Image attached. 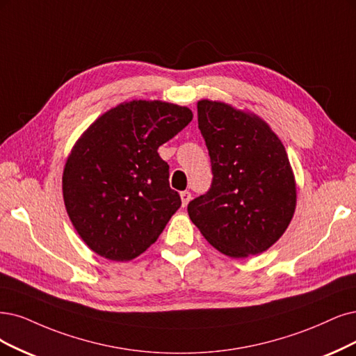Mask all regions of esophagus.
I'll return each instance as SVG.
<instances>
[{
	"mask_svg": "<svg viewBox=\"0 0 356 356\" xmlns=\"http://www.w3.org/2000/svg\"><path fill=\"white\" fill-rule=\"evenodd\" d=\"M180 198H181V205L186 207L189 204V201L192 200V195H191V192L185 191V192L180 193Z\"/></svg>",
	"mask_w": 356,
	"mask_h": 356,
	"instance_id": "esophagus-1",
	"label": "esophagus"
}]
</instances>
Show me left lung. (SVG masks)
I'll return each instance as SVG.
<instances>
[{
	"instance_id": "8db88e82",
	"label": "left lung",
	"mask_w": 356,
	"mask_h": 356,
	"mask_svg": "<svg viewBox=\"0 0 356 356\" xmlns=\"http://www.w3.org/2000/svg\"><path fill=\"white\" fill-rule=\"evenodd\" d=\"M198 127L213 181L189 202L192 222L227 257L267 251L296 207V183L282 140L258 115L218 101H198Z\"/></svg>"
}]
</instances>
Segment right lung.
Listing matches in <instances>:
<instances>
[{"instance_id": "right-lung-1", "label": "right lung", "mask_w": 356, "mask_h": 356, "mask_svg": "<svg viewBox=\"0 0 356 356\" xmlns=\"http://www.w3.org/2000/svg\"><path fill=\"white\" fill-rule=\"evenodd\" d=\"M188 107L134 99L104 113L73 147L63 173L67 214L82 241L130 261L158 239L181 205L158 154L192 120Z\"/></svg>"}]
</instances>
